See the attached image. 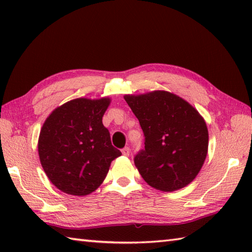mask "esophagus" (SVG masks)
Segmentation results:
<instances>
[{
	"mask_svg": "<svg viewBox=\"0 0 252 252\" xmlns=\"http://www.w3.org/2000/svg\"><path fill=\"white\" fill-rule=\"evenodd\" d=\"M121 152H122V155H125V156H129V155H130V148L129 147H125Z\"/></svg>",
	"mask_w": 252,
	"mask_h": 252,
	"instance_id": "esophagus-1",
	"label": "esophagus"
}]
</instances>
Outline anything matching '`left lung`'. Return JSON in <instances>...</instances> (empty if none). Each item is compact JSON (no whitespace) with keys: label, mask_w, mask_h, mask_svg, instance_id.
<instances>
[{"label":"left lung","mask_w":252,"mask_h":252,"mask_svg":"<svg viewBox=\"0 0 252 252\" xmlns=\"http://www.w3.org/2000/svg\"><path fill=\"white\" fill-rule=\"evenodd\" d=\"M125 99L145 136V148L134 157L142 178L162 191L189 185L208 153V129L199 112L167 91L125 95Z\"/></svg>","instance_id":"left-lung-1"}]
</instances>
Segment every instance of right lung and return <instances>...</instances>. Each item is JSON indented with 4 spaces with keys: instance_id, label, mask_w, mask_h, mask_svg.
<instances>
[{
    "instance_id": "right-lung-1",
    "label": "right lung",
    "mask_w": 252,
    "mask_h": 252,
    "mask_svg": "<svg viewBox=\"0 0 252 252\" xmlns=\"http://www.w3.org/2000/svg\"><path fill=\"white\" fill-rule=\"evenodd\" d=\"M110 98H76L47 117L37 149L47 178L58 189L85 196L103 183L114 159L121 156L111 145L103 116Z\"/></svg>"
}]
</instances>
